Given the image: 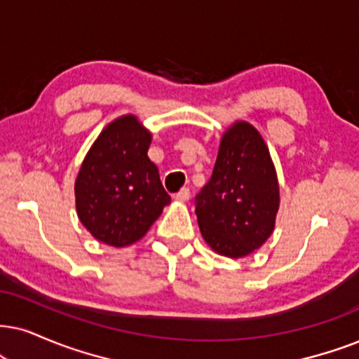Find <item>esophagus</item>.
<instances>
[{
	"label": "esophagus",
	"mask_w": 359,
	"mask_h": 359,
	"mask_svg": "<svg viewBox=\"0 0 359 359\" xmlns=\"http://www.w3.org/2000/svg\"><path fill=\"white\" fill-rule=\"evenodd\" d=\"M190 198V190L189 189H182L180 192H177L174 195V201L177 202H187Z\"/></svg>",
	"instance_id": "obj_1"
}]
</instances>
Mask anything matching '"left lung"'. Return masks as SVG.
I'll return each instance as SVG.
<instances>
[{
    "mask_svg": "<svg viewBox=\"0 0 359 359\" xmlns=\"http://www.w3.org/2000/svg\"><path fill=\"white\" fill-rule=\"evenodd\" d=\"M195 201L202 237L219 255L243 258L269 240L280 185L269 146L255 126L235 121L222 134L212 177Z\"/></svg>",
    "mask_w": 359,
    "mask_h": 359,
    "instance_id": "obj_1",
    "label": "left lung"
}]
</instances>
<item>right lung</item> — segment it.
<instances>
[{
  "label": "right lung",
  "instance_id": "obj_1",
  "mask_svg": "<svg viewBox=\"0 0 359 359\" xmlns=\"http://www.w3.org/2000/svg\"><path fill=\"white\" fill-rule=\"evenodd\" d=\"M152 133L135 114L104 127L74 182L76 212L89 233L109 247L139 242L170 197L147 151Z\"/></svg>",
  "mask_w": 359,
  "mask_h": 359
}]
</instances>
